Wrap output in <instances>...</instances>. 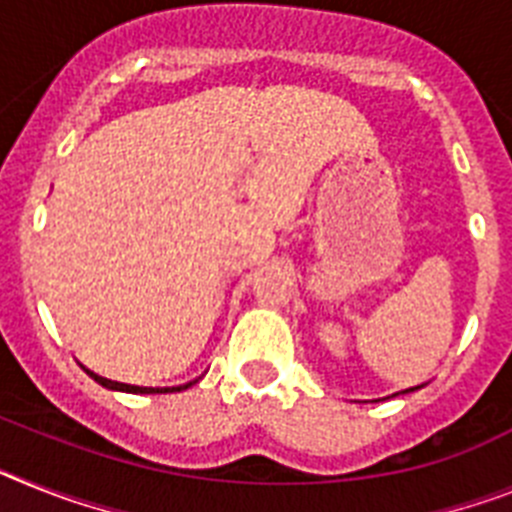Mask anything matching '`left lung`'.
<instances>
[{"label":"left lung","mask_w":512,"mask_h":512,"mask_svg":"<svg viewBox=\"0 0 512 512\" xmlns=\"http://www.w3.org/2000/svg\"><path fill=\"white\" fill-rule=\"evenodd\" d=\"M419 388H424V385H416V388H406V390H401V393H414V390H419ZM393 395H398V393H393ZM393 395H388V398H393Z\"/></svg>","instance_id":"left-lung-1"}]
</instances>
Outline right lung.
<instances>
[{"instance_id":"1","label":"right lung","mask_w":512,"mask_h":512,"mask_svg":"<svg viewBox=\"0 0 512 512\" xmlns=\"http://www.w3.org/2000/svg\"><path fill=\"white\" fill-rule=\"evenodd\" d=\"M93 380L98 382V385H103V388H109V390H119V393H137V395H143V393H179V390H187L190 385H195L197 380H190V382H184V385H174V388H140V385H127V382H117V380H109V377H101L96 375V372H90V369H85Z\"/></svg>"}]
</instances>
